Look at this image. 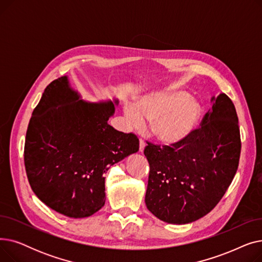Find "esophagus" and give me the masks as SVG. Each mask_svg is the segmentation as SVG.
<instances>
[{
  "label": "esophagus",
  "instance_id": "obj_1",
  "mask_svg": "<svg viewBox=\"0 0 262 262\" xmlns=\"http://www.w3.org/2000/svg\"><path fill=\"white\" fill-rule=\"evenodd\" d=\"M144 147H145V142H144L142 139H140V142H139V150H140L141 153L143 152Z\"/></svg>",
  "mask_w": 262,
  "mask_h": 262
}]
</instances>
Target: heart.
<instances>
[{
	"label": "heart",
	"instance_id": "obj_1",
	"mask_svg": "<svg viewBox=\"0 0 262 262\" xmlns=\"http://www.w3.org/2000/svg\"><path fill=\"white\" fill-rule=\"evenodd\" d=\"M188 92L170 90L143 96L136 105L124 108L130 125L144 126V118L153 121L152 128L157 139L174 144L185 140L198 125L202 108L198 101L190 99Z\"/></svg>",
	"mask_w": 262,
	"mask_h": 262
}]
</instances>
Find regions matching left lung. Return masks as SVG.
I'll return each instance as SVG.
<instances>
[{
	"instance_id": "1",
	"label": "left lung",
	"mask_w": 262,
	"mask_h": 262,
	"mask_svg": "<svg viewBox=\"0 0 262 262\" xmlns=\"http://www.w3.org/2000/svg\"><path fill=\"white\" fill-rule=\"evenodd\" d=\"M201 126L171 145L146 142L147 209L163 222L188 224L209 213L237 172L241 152L236 108L225 93L212 98Z\"/></svg>"
}]
</instances>
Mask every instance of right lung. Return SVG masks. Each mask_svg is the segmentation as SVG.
<instances>
[{"label": "right lung", "instance_id": "right-lung-1", "mask_svg": "<svg viewBox=\"0 0 262 262\" xmlns=\"http://www.w3.org/2000/svg\"><path fill=\"white\" fill-rule=\"evenodd\" d=\"M67 76L53 80L34 109L24 145L34 193L53 210L86 217L105 205V173L139 150V139L108 124L112 101L79 100ZM118 104V101L115 102Z\"/></svg>", "mask_w": 262, "mask_h": 262}]
</instances>
